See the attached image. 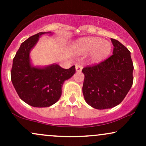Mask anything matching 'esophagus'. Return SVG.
<instances>
[{
    "mask_svg": "<svg viewBox=\"0 0 146 146\" xmlns=\"http://www.w3.org/2000/svg\"><path fill=\"white\" fill-rule=\"evenodd\" d=\"M75 69H76V71L78 72L81 71L82 69V64H77L75 65Z\"/></svg>",
    "mask_w": 146,
    "mask_h": 146,
    "instance_id": "obj_1",
    "label": "esophagus"
}]
</instances>
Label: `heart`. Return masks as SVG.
Segmentation results:
<instances>
[{
    "instance_id": "heart-1",
    "label": "heart",
    "mask_w": 146,
    "mask_h": 146,
    "mask_svg": "<svg viewBox=\"0 0 146 146\" xmlns=\"http://www.w3.org/2000/svg\"><path fill=\"white\" fill-rule=\"evenodd\" d=\"M77 46L83 53L91 52V60L100 62L109 56L112 50V45L108 41L97 37H88L80 39Z\"/></svg>"
}]
</instances>
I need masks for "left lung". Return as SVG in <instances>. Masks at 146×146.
<instances>
[{
    "instance_id": "left-lung-1",
    "label": "left lung",
    "mask_w": 146,
    "mask_h": 146,
    "mask_svg": "<svg viewBox=\"0 0 146 146\" xmlns=\"http://www.w3.org/2000/svg\"><path fill=\"white\" fill-rule=\"evenodd\" d=\"M113 55L99 64L83 68L82 92L85 101L99 110L116 106L123 101L133 83L130 52L111 38Z\"/></svg>"
}]
</instances>
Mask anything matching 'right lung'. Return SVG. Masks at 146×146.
<instances>
[{"mask_svg":"<svg viewBox=\"0 0 146 146\" xmlns=\"http://www.w3.org/2000/svg\"><path fill=\"white\" fill-rule=\"evenodd\" d=\"M40 32L29 37L22 43L13 60L11 80L18 96L31 106L48 107L54 104L62 95L65 80L75 73V66L68 69L53 64L45 68L33 67L30 63L29 52L41 35Z\"/></svg>","mask_w":146,"mask_h":146,"instance_id":"1","label":"right lung"}]
</instances>
